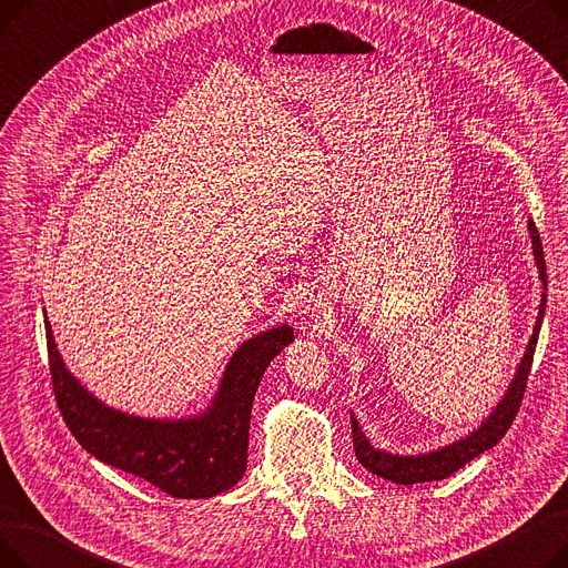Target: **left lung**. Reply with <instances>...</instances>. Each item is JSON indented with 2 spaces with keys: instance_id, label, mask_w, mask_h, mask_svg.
Here are the masks:
<instances>
[{
  "instance_id": "left-lung-1",
  "label": "left lung",
  "mask_w": 568,
  "mask_h": 568,
  "mask_svg": "<svg viewBox=\"0 0 568 568\" xmlns=\"http://www.w3.org/2000/svg\"><path fill=\"white\" fill-rule=\"evenodd\" d=\"M527 232H529V242H531V255L534 264L539 268V281H541V304H539V315H536L531 336L527 341L525 354L520 356V364L514 373V379L506 386L504 396L499 403L488 412L486 419L469 430L467 435L439 446V449L426 452V454H392L377 449V446L371 444L366 437L359 419H356L352 412V439H354V454L356 460H359L368 471L375 476H382L386 481H394L398 486H412V484H426V481H442L446 476H452L456 469L465 467L469 460L476 456L486 454L488 449L506 435V430L511 428L523 394H525V384L527 375L531 368L534 359V349L536 341H539V332L544 324V313H546V292H548V276H546V257H544V246H541V236L539 230H536L534 221H527Z\"/></svg>"
}]
</instances>
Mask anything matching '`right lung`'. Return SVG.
Segmentation results:
<instances>
[{"label": "right lung", "mask_w": 568, "mask_h": 568, "mask_svg": "<svg viewBox=\"0 0 568 568\" xmlns=\"http://www.w3.org/2000/svg\"><path fill=\"white\" fill-rule=\"evenodd\" d=\"M45 317L57 405L94 458L140 476L179 499L230 490L246 474L251 409L260 379L292 341L290 324L264 329L234 349L204 409L189 416H140L110 407L69 371Z\"/></svg>", "instance_id": "1"}]
</instances>
